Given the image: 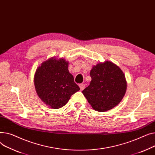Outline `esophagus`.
I'll return each mask as SVG.
<instances>
[{"label":"esophagus","mask_w":155,"mask_h":155,"mask_svg":"<svg viewBox=\"0 0 155 155\" xmlns=\"http://www.w3.org/2000/svg\"><path fill=\"white\" fill-rule=\"evenodd\" d=\"M79 86L81 90H83V89L85 88V84H83V83L80 84L79 85Z\"/></svg>","instance_id":"34e87169"}]
</instances>
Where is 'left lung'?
Wrapping results in <instances>:
<instances>
[{
  "label": "left lung",
  "mask_w": 155,
  "mask_h": 155,
  "mask_svg": "<svg viewBox=\"0 0 155 155\" xmlns=\"http://www.w3.org/2000/svg\"><path fill=\"white\" fill-rule=\"evenodd\" d=\"M90 76V84L83 91V94L94 110L107 111L121 101L127 83L119 67L110 61L98 63L91 70Z\"/></svg>",
  "instance_id": "1"
}]
</instances>
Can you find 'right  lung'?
Wrapping results in <instances>:
<instances>
[{
    "mask_svg": "<svg viewBox=\"0 0 155 155\" xmlns=\"http://www.w3.org/2000/svg\"><path fill=\"white\" fill-rule=\"evenodd\" d=\"M68 64L64 59L50 58L36 69L34 86L38 96L53 109L62 107L71 96L80 90L69 73Z\"/></svg>",
    "mask_w": 155,
    "mask_h": 155,
    "instance_id": "right-lung-1",
    "label": "right lung"
}]
</instances>
